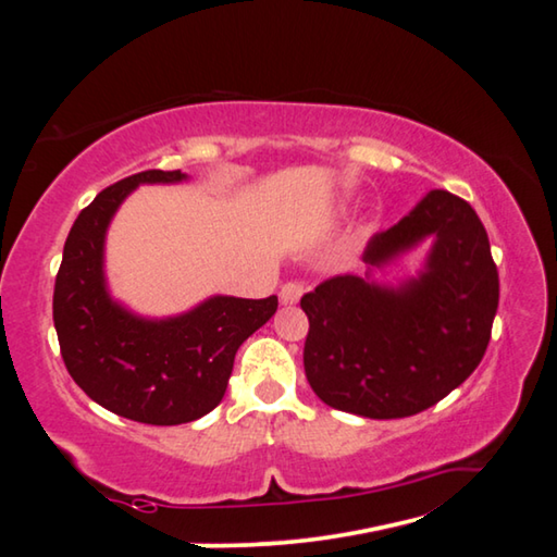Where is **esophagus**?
I'll return each instance as SVG.
<instances>
[{"label": "esophagus", "mask_w": 557, "mask_h": 557, "mask_svg": "<svg viewBox=\"0 0 557 557\" xmlns=\"http://www.w3.org/2000/svg\"><path fill=\"white\" fill-rule=\"evenodd\" d=\"M301 295H305V285L301 282H287L280 289V301L282 305H297Z\"/></svg>", "instance_id": "34e87169"}]
</instances>
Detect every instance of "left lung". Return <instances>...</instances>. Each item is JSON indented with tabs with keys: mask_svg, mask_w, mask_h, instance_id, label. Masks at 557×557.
Masks as SVG:
<instances>
[{
	"mask_svg": "<svg viewBox=\"0 0 557 557\" xmlns=\"http://www.w3.org/2000/svg\"><path fill=\"white\" fill-rule=\"evenodd\" d=\"M433 238L426 268L398 288L372 272ZM366 277L336 275L301 297L305 373L336 410L373 420L422 412L465 383L492 338L498 272L474 209L435 188L363 252Z\"/></svg>",
	"mask_w": 557,
	"mask_h": 557,
	"instance_id": "1",
	"label": "left lung"
}]
</instances>
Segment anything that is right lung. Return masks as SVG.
Masks as SVG:
<instances>
[{"label": "right lung", "instance_id": "1", "mask_svg": "<svg viewBox=\"0 0 557 557\" xmlns=\"http://www.w3.org/2000/svg\"><path fill=\"white\" fill-rule=\"evenodd\" d=\"M176 172L132 174L92 199L63 245L53 289V324L71 379L88 398L145 425H182L223 400L240 344L277 312V297L215 295L191 312L145 319L110 297L106 233L139 184L186 182Z\"/></svg>", "mask_w": 557, "mask_h": 557}]
</instances>
